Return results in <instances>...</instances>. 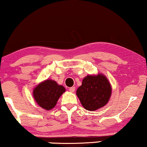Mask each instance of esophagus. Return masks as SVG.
Returning a JSON list of instances; mask_svg holds the SVG:
<instances>
[{"mask_svg":"<svg viewBox=\"0 0 147 147\" xmlns=\"http://www.w3.org/2000/svg\"><path fill=\"white\" fill-rule=\"evenodd\" d=\"M75 89H76V88L74 87V86H72V87H70L69 90V91L71 92V93H74V92L75 91Z\"/></svg>","mask_w":147,"mask_h":147,"instance_id":"34e87169","label":"esophagus"}]
</instances>
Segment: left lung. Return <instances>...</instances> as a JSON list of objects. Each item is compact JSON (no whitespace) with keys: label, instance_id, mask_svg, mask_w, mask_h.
<instances>
[{"label":"left lung","instance_id":"8db88e82","mask_svg":"<svg viewBox=\"0 0 147 147\" xmlns=\"http://www.w3.org/2000/svg\"><path fill=\"white\" fill-rule=\"evenodd\" d=\"M76 95L85 109L94 111L108 104L112 95V86L103 74L88 75L82 80Z\"/></svg>","mask_w":147,"mask_h":147}]
</instances>
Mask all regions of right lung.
<instances>
[{
	"mask_svg": "<svg viewBox=\"0 0 147 147\" xmlns=\"http://www.w3.org/2000/svg\"><path fill=\"white\" fill-rule=\"evenodd\" d=\"M65 92V88L58 84L56 81L51 79L38 84L32 90V96L41 108L46 110H52L57 105L59 97Z\"/></svg>",
	"mask_w": 147,
	"mask_h": 147,
	"instance_id": "obj_1",
	"label": "right lung"
}]
</instances>
